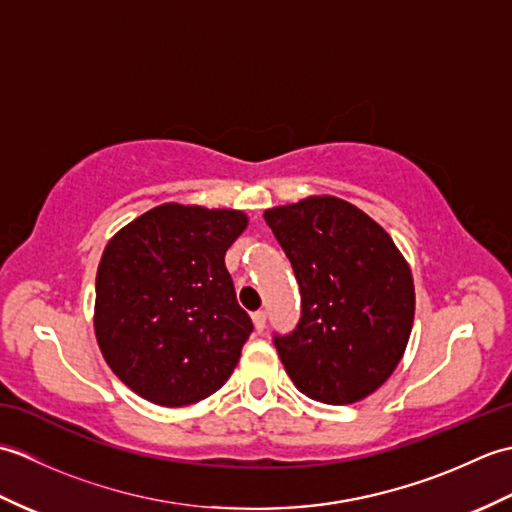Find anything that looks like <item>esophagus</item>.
Instances as JSON below:
<instances>
[{
    "mask_svg": "<svg viewBox=\"0 0 512 512\" xmlns=\"http://www.w3.org/2000/svg\"><path fill=\"white\" fill-rule=\"evenodd\" d=\"M253 323H255V330L257 332H264V328H266V312L264 310H257L253 314Z\"/></svg>",
    "mask_w": 512,
    "mask_h": 512,
    "instance_id": "obj_1",
    "label": "esophagus"
}]
</instances>
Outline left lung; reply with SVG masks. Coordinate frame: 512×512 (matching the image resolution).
I'll list each match as a JSON object with an SVG mask.
<instances>
[{"mask_svg": "<svg viewBox=\"0 0 512 512\" xmlns=\"http://www.w3.org/2000/svg\"><path fill=\"white\" fill-rule=\"evenodd\" d=\"M295 270L301 317L273 334L292 383L328 405L372 394L405 354L411 270L391 237L354 204L323 195L264 213Z\"/></svg>", "mask_w": 512, "mask_h": 512, "instance_id": "obj_1", "label": "left lung"}]
</instances>
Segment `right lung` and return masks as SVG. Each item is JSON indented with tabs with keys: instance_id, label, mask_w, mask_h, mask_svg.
<instances>
[{
	"instance_id": "obj_1",
	"label": "right lung",
	"mask_w": 512,
	"mask_h": 512,
	"mask_svg": "<svg viewBox=\"0 0 512 512\" xmlns=\"http://www.w3.org/2000/svg\"><path fill=\"white\" fill-rule=\"evenodd\" d=\"M246 215L162 204L118 231L96 273L94 330L112 372L149 402L220 389L253 332L224 255Z\"/></svg>"
}]
</instances>
